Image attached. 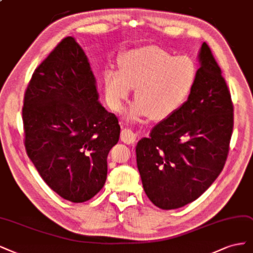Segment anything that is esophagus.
I'll return each mask as SVG.
<instances>
[{
    "mask_svg": "<svg viewBox=\"0 0 253 253\" xmlns=\"http://www.w3.org/2000/svg\"><path fill=\"white\" fill-rule=\"evenodd\" d=\"M121 140L128 145H132L136 141V134L130 129H124L121 132Z\"/></svg>",
    "mask_w": 253,
    "mask_h": 253,
    "instance_id": "obj_1",
    "label": "esophagus"
}]
</instances>
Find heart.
<instances>
[{
	"label": "heart",
	"mask_w": 253,
	"mask_h": 253,
	"mask_svg": "<svg viewBox=\"0 0 253 253\" xmlns=\"http://www.w3.org/2000/svg\"><path fill=\"white\" fill-rule=\"evenodd\" d=\"M121 71L104 73L106 100L120 111L135 88V102L128 111L130 120L149 116L162 121L175 113L189 99L198 79L195 62L187 55L174 56L164 48L148 45L123 54Z\"/></svg>",
	"instance_id": "1"
}]
</instances>
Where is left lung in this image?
<instances>
[{"instance_id": "1", "label": "left lung", "mask_w": 253, "mask_h": 253, "mask_svg": "<svg viewBox=\"0 0 253 253\" xmlns=\"http://www.w3.org/2000/svg\"><path fill=\"white\" fill-rule=\"evenodd\" d=\"M198 79L189 99L138 141L136 164L144 190L157 207H183L222 172L233 130V104L209 46L199 53Z\"/></svg>"}]
</instances>
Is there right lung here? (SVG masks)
I'll list each match as a JSON object with an SVG mask.
<instances>
[{"instance_id":"obj_1","label":"right lung","mask_w":253,"mask_h":253,"mask_svg":"<svg viewBox=\"0 0 253 253\" xmlns=\"http://www.w3.org/2000/svg\"><path fill=\"white\" fill-rule=\"evenodd\" d=\"M22 116L26 152L44 182L72 203L93 198L106 182L121 128L100 104L90 64L72 37L35 70Z\"/></svg>"}]
</instances>
